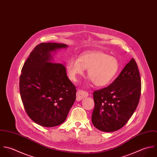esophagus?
I'll return each mask as SVG.
<instances>
[{"label":"esophagus","mask_w":157,"mask_h":157,"mask_svg":"<svg viewBox=\"0 0 157 157\" xmlns=\"http://www.w3.org/2000/svg\"><path fill=\"white\" fill-rule=\"evenodd\" d=\"M88 95L89 94L87 93V92L82 90H78L76 92V100L80 101L84 98L88 96Z\"/></svg>","instance_id":"34e87169"}]
</instances>
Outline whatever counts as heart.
I'll list each match as a JSON object with an SVG mask.
<instances>
[{"label": "heart", "instance_id": "heart-1", "mask_svg": "<svg viewBox=\"0 0 157 157\" xmlns=\"http://www.w3.org/2000/svg\"><path fill=\"white\" fill-rule=\"evenodd\" d=\"M70 79L76 81L87 70V76L97 87H104L111 82L117 75L119 63L117 58L100 51L82 53L77 60L71 59L66 67Z\"/></svg>", "mask_w": 157, "mask_h": 157}]
</instances>
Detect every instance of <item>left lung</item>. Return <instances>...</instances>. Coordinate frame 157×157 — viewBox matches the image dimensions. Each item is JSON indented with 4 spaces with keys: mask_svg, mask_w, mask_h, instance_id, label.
<instances>
[{
    "mask_svg": "<svg viewBox=\"0 0 157 157\" xmlns=\"http://www.w3.org/2000/svg\"><path fill=\"white\" fill-rule=\"evenodd\" d=\"M141 90L140 72L132 58L110 85L94 92L92 121L94 127L107 132L123 127L138 106Z\"/></svg>",
    "mask_w": 157,
    "mask_h": 157,
    "instance_id": "left-lung-1",
    "label": "left lung"
}]
</instances>
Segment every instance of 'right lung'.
Here are the masks:
<instances>
[{
    "label": "right lung",
    "mask_w": 157,
    "mask_h": 157,
    "mask_svg": "<svg viewBox=\"0 0 157 157\" xmlns=\"http://www.w3.org/2000/svg\"><path fill=\"white\" fill-rule=\"evenodd\" d=\"M66 44L41 43L24 63L19 78V91L25 110L39 125L51 127L66 120L76 99L75 86L62 63H49L50 53Z\"/></svg>",
    "instance_id": "right-lung-1"
}]
</instances>
